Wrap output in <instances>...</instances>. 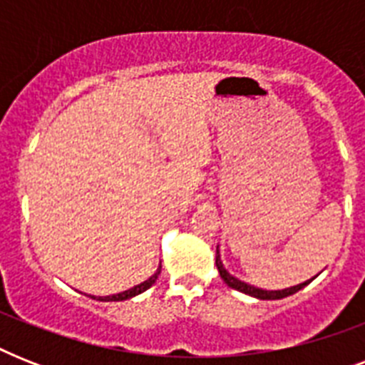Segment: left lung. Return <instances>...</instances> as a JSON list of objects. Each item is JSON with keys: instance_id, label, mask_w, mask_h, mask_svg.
<instances>
[{"instance_id": "obj_1", "label": "left lung", "mask_w": 365, "mask_h": 365, "mask_svg": "<svg viewBox=\"0 0 365 365\" xmlns=\"http://www.w3.org/2000/svg\"><path fill=\"white\" fill-rule=\"evenodd\" d=\"M216 267L217 271H220V277L223 278V282L227 284L229 288L237 289V292H242L246 295H252V297H257V299H282V297H288V295H294L295 292H299L301 288H305L307 284L311 282V280H307V282H301L297 286H292V288H284V289H261L255 288V286H250V284L242 282L239 278H235L233 274H229L225 271V267L222 263V255H220V250L216 248Z\"/></svg>"}]
</instances>
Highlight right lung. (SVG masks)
Returning <instances> with one entry per match:
<instances>
[{"mask_svg": "<svg viewBox=\"0 0 365 365\" xmlns=\"http://www.w3.org/2000/svg\"><path fill=\"white\" fill-rule=\"evenodd\" d=\"M160 274V267L155 271V274H151V277L145 280V282L138 284V286H134V288L126 289V292H121V294H115V295H106V297H96L98 301H125V299H130V297H134V295L142 294V292H145L148 288H151L155 284V280L159 278Z\"/></svg>", "mask_w": 365, "mask_h": 365, "instance_id": "1", "label": "right lung"}]
</instances>
